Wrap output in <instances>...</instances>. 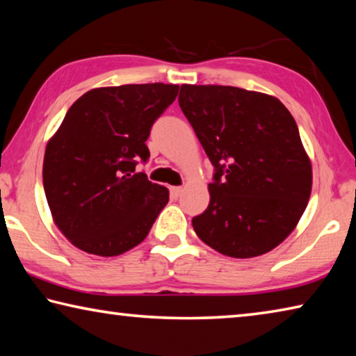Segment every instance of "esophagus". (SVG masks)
Returning <instances> with one entry per match:
<instances>
[{"mask_svg":"<svg viewBox=\"0 0 356 356\" xmlns=\"http://www.w3.org/2000/svg\"><path fill=\"white\" fill-rule=\"evenodd\" d=\"M182 191H184L182 186H171V196L174 200H177V197L182 195Z\"/></svg>","mask_w":356,"mask_h":356,"instance_id":"1","label":"esophagus"}]
</instances>
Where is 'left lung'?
<instances>
[{"instance_id": "left-lung-1", "label": "left lung", "mask_w": 356, "mask_h": 356, "mask_svg": "<svg viewBox=\"0 0 356 356\" xmlns=\"http://www.w3.org/2000/svg\"><path fill=\"white\" fill-rule=\"evenodd\" d=\"M179 105L215 168L210 202L191 220L204 243L248 259L276 248L308 206L311 160L292 114L256 91L182 84Z\"/></svg>"}]
</instances>
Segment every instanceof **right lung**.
<instances>
[{
	"label": "right lung",
	"instance_id": "1",
	"mask_svg": "<svg viewBox=\"0 0 356 356\" xmlns=\"http://www.w3.org/2000/svg\"><path fill=\"white\" fill-rule=\"evenodd\" d=\"M177 92L165 83L97 88L69 108L47 144L42 177L53 221L76 248L111 257L146 238L170 191L135 170Z\"/></svg>",
	"mask_w": 356,
	"mask_h": 356
}]
</instances>
